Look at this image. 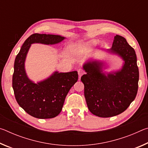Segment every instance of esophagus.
<instances>
[{
    "label": "esophagus",
    "instance_id": "34e87169",
    "mask_svg": "<svg viewBox=\"0 0 148 148\" xmlns=\"http://www.w3.org/2000/svg\"><path fill=\"white\" fill-rule=\"evenodd\" d=\"M77 72H78V74H79V77H81L82 75H83L84 74V71L83 69H82V68H80V69H79V70H78V71H77Z\"/></svg>",
    "mask_w": 148,
    "mask_h": 148
}]
</instances>
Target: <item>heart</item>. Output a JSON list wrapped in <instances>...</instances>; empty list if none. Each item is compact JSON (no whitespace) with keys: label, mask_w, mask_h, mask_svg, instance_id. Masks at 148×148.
<instances>
[{"label":"heart","mask_w":148,"mask_h":148,"mask_svg":"<svg viewBox=\"0 0 148 148\" xmlns=\"http://www.w3.org/2000/svg\"><path fill=\"white\" fill-rule=\"evenodd\" d=\"M91 44H97V41H96V40L92 41L91 42Z\"/></svg>","instance_id":"heart-1"}]
</instances>
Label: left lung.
I'll list each match as a JSON object with an SVG mask.
<instances>
[{
    "label": "left lung",
    "instance_id": "obj_1",
    "mask_svg": "<svg viewBox=\"0 0 148 148\" xmlns=\"http://www.w3.org/2000/svg\"><path fill=\"white\" fill-rule=\"evenodd\" d=\"M108 51L123 59L121 70L106 75L102 71L103 62L91 61L84 65L87 74L81 77L87 107L92 114L101 117L123 112L134 100L138 88L136 55L126 39L116 35Z\"/></svg>",
    "mask_w": 148,
    "mask_h": 148
}]
</instances>
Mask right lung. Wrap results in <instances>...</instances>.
Listing matches in <instances>:
<instances>
[{
  "instance_id": "1",
  "label": "right lung",
  "mask_w": 148,
  "mask_h": 148,
  "mask_svg": "<svg viewBox=\"0 0 148 148\" xmlns=\"http://www.w3.org/2000/svg\"><path fill=\"white\" fill-rule=\"evenodd\" d=\"M64 38L59 35L32 34L25 41L15 59L12 77L15 97L19 106L32 117L49 119L58 116L66 95L77 81L78 74L77 71L55 72L48 78L34 84L27 77L25 70L27 54L32 44H56Z\"/></svg>"
}]
</instances>
